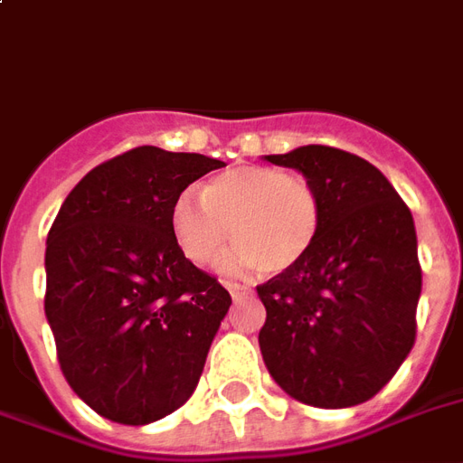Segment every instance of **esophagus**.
Here are the masks:
<instances>
[{
	"label": "esophagus",
	"instance_id": "esophagus-1",
	"mask_svg": "<svg viewBox=\"0 0 463 463\" xmlns=\"http://www.w3.org/2000/svg\"><path fill=\"white\" fill-rule=\"evenodd\" d=\"M225 287H228V292H231V297L235 301H241V299H245V297H250V289L248 287H242V284H232V282H225Z\"/></svg>",
	"mask_w": 463,
	"mask_h": 463
}]
</instances>
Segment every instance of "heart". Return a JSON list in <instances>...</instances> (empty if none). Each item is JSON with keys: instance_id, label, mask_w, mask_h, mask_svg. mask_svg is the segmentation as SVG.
<instances>
[{"instance_id": "1", "label": "heart", "mask_w": 463, "mask_h": 463, "mask_svg": "<svg viewBox=\"0 0 463 463\" xmlns=\"http://www.w3.org/2000/svg\"><path fill=\"white\" fill-rule=\"evenodd\" d=\"M314 181L279 166H232L201 186V201L181 196L171 228L194 265H213L228 238L238 242L225 267L279 275L307 258L321 232Z\"/></svg>"}]
</instances>
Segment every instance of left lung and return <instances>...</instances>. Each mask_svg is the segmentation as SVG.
Returning <instances> with one entry per match:
<instances>
[{
    "label": "left lung",
    "instance_id": "8db88e82",
    "mask_svg": "<svg viewBox=\"0 0 463 463\" xmlns=\"http://www.w3.org/2000/svg\"><path fill=\"white\" fill-rule=\"evenodd\" d=\"M265 159L314 181L324 208L309 255L258 287L267 371L307 405H361L414 345L422 269L412 213L373 164L344 149L309 145Z\"/></svg>",
    "mask_w": 463,
    "mask_h": 463
}]
</instances>
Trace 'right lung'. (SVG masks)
I'll use <instances>...</instances> for the list:
<instances>
[{
    "label": "right lung",
    "instance_id": "add662e5",
    "mask_svg": "<svg viewBox=\"0 0 463 463\" xmlns=\"http://www.w3.org/2000/svg\"><path fill=\"white\" fill-rule=\"evenodd\" d=\"M225 166L137 146L88 171L46 241V318L61 371L85 405L149 424L186 402L231 294L174 238L184 188Z\"/></svg>",
    "mask_w": 463,
    "mask_h": 463
}]
</instances>
